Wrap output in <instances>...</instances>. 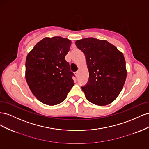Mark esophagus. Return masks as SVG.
<instances>
[{"label": "esophagus", "instance_id": "esophagus-1", "mask_svg": "<svg viewBox=\"0 0 149 149\" xmlns=\"http://www.w3.org/2000/svg\"><path fill=\"white\" fill-rule=\"evenodd\" d=\"M79 73V71H77V72H76V73H75V75H76V77H78Z\"/></svg>", "mask_w": 149, "mask_h": 149}]
</instances>
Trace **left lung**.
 <instances>
[{"label":"left lung","instance_id":"1","mask_svg":"<svg viewBox=\"0 0 149 149\" xmlns=\"http://www.w3.org/2000/svg\"><path fill=\"white\" fill-rule=\"evenodd\" d=\"M75 44L84 54L89 81L81 87L87 100L97 106L113 102L124 85L127 70L123 53L105 40L86 38Z\"/></svg>","mask_w":149,"mask_h":149}]
</instances>
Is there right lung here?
<instances>
[{
	"mask_svg": "<svg viewBox=\"0 0 149 149\" xmlns=\"http://www.w3.org/2000/svg\"><path fill=\"white\" fill-rule=\"evenodd\" d=\"M71 45V40L66 38L45 37L26 56V81L35 97L47 105L63 101L74 84V74L65 60Z\"/></svg>",
	"mask_w": 149,
	"mask_h": 149,
	"instance_id": "right-lung-1",
	"label": "right lung"
}]
</instances>
